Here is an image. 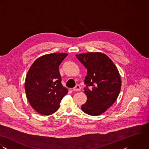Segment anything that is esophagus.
Here are the masks:
<instances>
[{
    "label": "esophagus",
    "mask_w": 149,
    "mask_h": 149,
    "mask_svg": "<svg viewBox=\"0 0 149 149\" xmlns=\"http://www.w3.org/2000/svg\"><path fill=\"white\" fill-rule=\"evenodd\" d=\"M81 89V86L79 85H77L72 89L74 91H80Z\"/></svg>",
    "instance_id": "obj_1"
}]
</instances>
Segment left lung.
<instances>
[{"mask_svg":"<svg viewBox=\"0 0 149 149\" xmlns=\"http://www.w3.org/2000/svg\"><path fill=\"white\" fill-rule=\"evenodd\" d=\"M76 57L87 69L84 81L87 101L81 109L89 115H100L118 97L121 86L119 71L108 56L100 52L78 54Z\"/></svg>","mask_w":149,"mask_h":149,"instance_id":"1","label":"left lung"}]
</instances>
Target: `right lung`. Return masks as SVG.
Returning <instances> with one entry per match:
<instances>
[{
	"instance_id": "1",
	"label": "right lung",
	"mask_w": 149,
	"mask_h": 149,
	"mask_svg": "<svg viewBox=\"0 0 149 149\" xmlns=\"http://www.w3.org/2000/svg\"><path fill=\"white\" fill-rule=\"evenodd\" d=\"M67 54L54 53L36 60L28 72L25 88L27 98L38 113L50 115L58 111L67 94L63 86L59 67Z\"/></svg>"
}]
</instances>
